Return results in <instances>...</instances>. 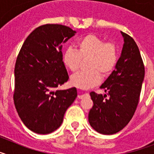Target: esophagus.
<instances>
[{
	"instance_id": "34e87169",
	"label": "esophagus",
	"mask_w": 154,
	"mask_h": 154,
	"mask_svg": "<svg viewBox=\"0 0 154 154\" xmlns=\"http://www.w3.org/2000/svg\"><path fill=\"white\" fill-rule=\"evenodd\" d=\"M89 96V93H82V94H79V95L78 99H83V98H85V97H88Z\"/></svg>"
}]
</instances>
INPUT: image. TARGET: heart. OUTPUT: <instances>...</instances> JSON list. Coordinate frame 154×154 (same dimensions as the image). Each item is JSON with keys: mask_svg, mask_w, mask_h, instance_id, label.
I'll use <instances>...</instances> for the list:
<instances>
[{"mask_svg": "<svg viewBox=\"0 0 154 154\" xmlns=\"http://www.w3.org/2000/svg\"><path fill=\"white\" fill-rule=\"evenodd\" d=\"M76 49L68 48L64 51L62 61L72 72L79 69L82 59L87 60V69L71 77V83L82 89L96 86L101 81V75L106 76L115 69L119 58V50L116 43L104 42L102 38L89 34L82 37L75 43Z\"/></svg>", "mask_w": 154, "mask_h": 154, "instance_id": "b5f03b06", "label": "heart"}]
</instances>
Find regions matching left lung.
<instances>
[{"instance_id": "1", "label": "left lung", "mask_w": 154, "mask_h": 154, "mask_svg": "<svg viewBox=\"0 0 154 154\" xmlns=\"http://www.w3.org/2000/svg\"><path fill=\"white\" fill-rule=\"evenodd\" d=\"M121 34L124 44L116 69L100 86L107 95L90 92L93 106L89 113V124L98 133L106 135L118 133L131 120L145 75L137 43L127 34L123 31Z\"/></svg>"}]
</instances>
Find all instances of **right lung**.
<instances>
[{
    "label": "right lung",
    "instance_id": "right-lung-1",
    "mask_svg": "<svg viewBox=\"0 0 154 154\" xmlns=\"http://www.w3.org/2000/svg\"><path fill=\"white\" fill-rule=\"evenodd\" d=\"M75 33L62 24H44L28 35L19 51L14 103L23 123L35 133L48 134L56 130L77 97L75 87L56 89L69 80L62 62V45Z\"/></svg>",
    "mask_w": 154,
    "mask_h": 154
}]
</instances>
